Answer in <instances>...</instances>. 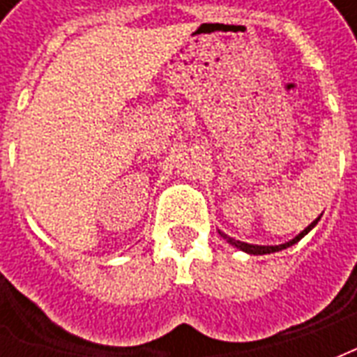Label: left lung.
<instances>
[{
    "label": "left lung",
    "instance_id": "obj_1",
    "mask_svg": "<svg viewBox=\"0 0 357 357\" xmlns=\"http://www.w3.org/2000/svg\"><path fill=\"white\" fill-rule=\"evenodd\" d=\"M319 218H321V216H319ZM319 218H317V220H314V222L307 225L304 231L298 233V235H296L294 239L289 241V243H284V245H275V247H262V245H248V243H243V241L231 239V237H227V235H225V233H222V231H220V235H222V237H224V239L227 241L229 245L241 248L243 252H248V255H256V256H258V255H269V252H279V250H283V248H289V247H292L294 243H298V241L302 239V237H304V235H306L307 231H312V227H315V224L319 222Z\"/></svg>",
    "mask_w": 357,
    "mask_h": 357
}]
</instances>
